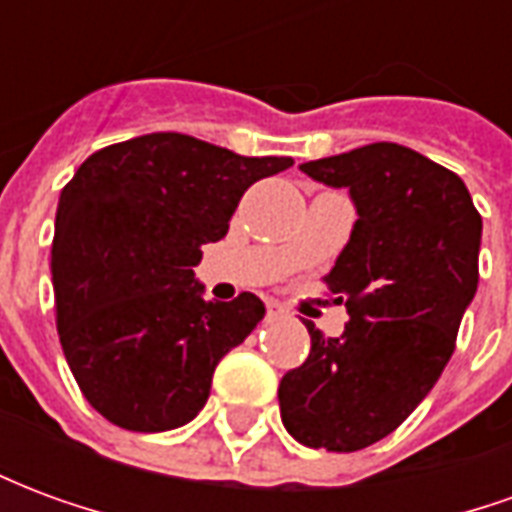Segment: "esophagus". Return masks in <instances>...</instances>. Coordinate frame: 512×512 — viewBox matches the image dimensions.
Returning <instances> with one entry per match:
<instances>
[{"mask_svg": "<svg viewBox=\"0 0 512 512\" xmlns=\"http://www.w3.org/2000/svg\"><path fill=\"white\" fill-rule=\"evenodd\" d=\"M266 310H268V312H266L268 321H279V318H285V315H288V310H285V307H282L279 301H268Z\"/></svg>", "mask_w": 512, "mask_h": 512, "instance_id": "obj_1", "label": "esophagus"}]
</instances>
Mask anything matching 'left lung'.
I'll use <instances>...</instances> for the list:
<instances>
[{"label": "left lung", "mask_w": 512, "mask_h": 512, "mask_svg": "<svg viewBox=\"0 0 512 512\" xmlns=\"http://www.w3.org/2000/svg\"><path fill=\"white\" fill-rule=\"evenodd\" d=\"M299 169L354 202L351 238L326 274L351 321L340 337L304 321L310 356L279 381V411L301 444L354 452L389 436L450 362L477 293L483 219L455 172L395 142Z\"/></svg>", "instance_id": "obj_1"}]
</instances>
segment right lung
<instances>
[{
  "mask_svg": "<svg viewBox=\"0 0 512 512\" xmlns=\"http://www.w3.org/2000/svg\"><path fill=\"white\" fill-rule=\"evenodd\" d=\"M288 156H238L186 134L98 150L62 189L51 282L76 384L109 422L136 433L186 425L213 370L263 321L255 293L205 301L202 244L222 241L244 191Z\"/></svg>",
  "mask_w": 512,
  "mask_h": 512,
  "instance_id": "right-lung-1",
  "label": "right lung"
}]
</instances>
